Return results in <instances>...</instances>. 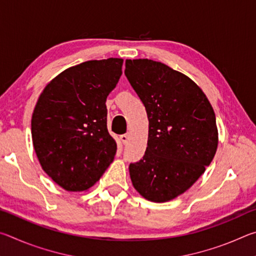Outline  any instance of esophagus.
Wrapping results in <instances>:
<instances>
[{
	"label": "esophagus",
	"instance_id": "1",
	"mask_svg": "<svg viewBox=\"0 0 256 256\" xmlns=\"http://www.w3.org/2000/svg\"><path fill=\"white\" fill-rule=\"evenodd\" d=\"M128 133H126V134H123V136H120V140L122 141V144H128Z\"/></svg>",
	"mask_w": 256,
	"mask_h": 256
}]
</instances>
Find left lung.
Here are the masks:
<instances>
[{
    "label": "left lung",
    "instance_id": "obj_1",
    "mask_svg": "<svg viewBox=\"0 0 256 256\" xmlns=\"http://www.w3.org/2000/svg\"><path fill=\"white\" fill-rule=\"evenodd\" d=\"M124 73L149 120L144 159L128 167L133 188L149 201H170L196 183L214 157V108L196 82L162 62L126 60Z\"/></svg>",
    "mask_w": 256,
    "mask_h": 256
}]
</instances>
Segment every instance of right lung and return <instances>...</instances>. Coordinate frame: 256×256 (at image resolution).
Segmentation results:
<instances>
[{
  "mask_svg": "<svg viewBox=\"0 0 256 256\" xmlns=\"http://www.w3.org/2000/svg\"><path fill=\"white\" fill-rule=\"evenodd\" d=\"M122 58L86 60L56 76L32 118L34 152L47 175L68 192L88 190L114 160L106 99L122 76Z\"/></svg>",
  "mask_w": 256,
  "mask_h": 256,
  "instance_id": "right-lung-1",
  "label": "right lung"
}]
</instances>
